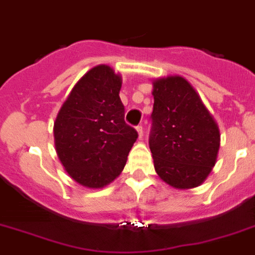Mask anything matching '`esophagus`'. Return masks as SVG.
Here are the masks:
<instances>
[{"label": "esophagus", "mask_w": 255, "mask_h": 255, "mask_svg": "<svg viewBox=\"0 0 255 255\" xmlns=\"http://www.w3.org/2000/svg\"><path fill=\"white\" fill-rule=\"evenodd\" d=\"M136 129H137V133H138V138H140V140H142V136H143L142 126H138V127H137Z\"/></svg>", "instance_id": "34e87169"}]
</instances>
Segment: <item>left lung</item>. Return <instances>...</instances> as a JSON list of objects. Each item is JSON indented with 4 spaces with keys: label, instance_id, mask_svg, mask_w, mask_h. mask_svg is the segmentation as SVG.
<instances>
[{
    "label": "left lung",
    "instance_id": "8db88e82",
    "mask_svg": "<svg viewBox=\"0 0 255 255\" xmlns=\"http://www.w3.org/2000/svg\"><path fill=\"white\" fill-rule=\"evenodd\" d=\"M150 150L158 177L176 190L198 187L216 165L218 123L182 75L152 79Z\"/></svg>",
    "mask_w": 255,
    "mask_h": 255
}]
</instances>
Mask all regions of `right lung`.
Here are the masks:
<instances>
[{"label":"right lung","mask_w":255,"mask_h":255,"mask_svg":"<svg viewBox=\"0 0 255 255\" xmlns=\"http://www.w3.org/2000/svg\"><path fill=\"white\" fill-rule=\"evenodd\" d=\"M122 75L106 64L94 66L74 85L54 123L57 158L72 180L103 189L119 177L137 140L125 122Z\"/></svg>","instance_id":"1"}]
</instances>
